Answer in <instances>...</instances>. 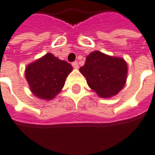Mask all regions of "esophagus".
Here are the masks:
<instances>
[{
    "label": "esophagus",
    "mask_w": 155,
    "mask_h": 155,
    "mask_svg": "<svg viewBox=\"0 0 155 155\" xmlns=\"http://www.w3.org/2000/svg\"><path fill=\"white\" fill-rule=\"evenodd\" d=\"M72 66L74 68H79V65H78V62L76 61H74V62H72Z\"/></svg>",
    "instance_id": "esophagus-1"
}]
</instances>
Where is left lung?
<instances>
[{
	"mask_svg": "<svg viewBox=\"0 0 155 155\" xmlns=\"http://www.w3.org/2000/svg\"><path fill=\"white\" fill-rule=\"evenodd\" d=\"M80 71L87 79L89 87L99 97L110 98L124 87L128 67L123 58L96 51L87 56L85 65Z\"/></svg>",
	"mask_w": 155,
	"mask_h": 155,
	"instance_id": "obj_1",
	"label": "left lung"
}]
</instances>
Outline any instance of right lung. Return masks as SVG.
I'll return each mask as SVG.
<instances>
[{
    "mask_svg": "<svg viewBox=\"0 0 155 155\" xmlns=\"http://www.w3.org/2000/svg\"><path fill=\"white\" fill-rule=\"evenodd\" d=\"M72 66L48 53L25 68V78L31 93L45 100L54 99L64 87Z\"/></svg>",
    "mask_w": 155,
    "mask_h": 155,
    "instance_id": "obj_1",
    "label": "right lung"
}]
</instances>
